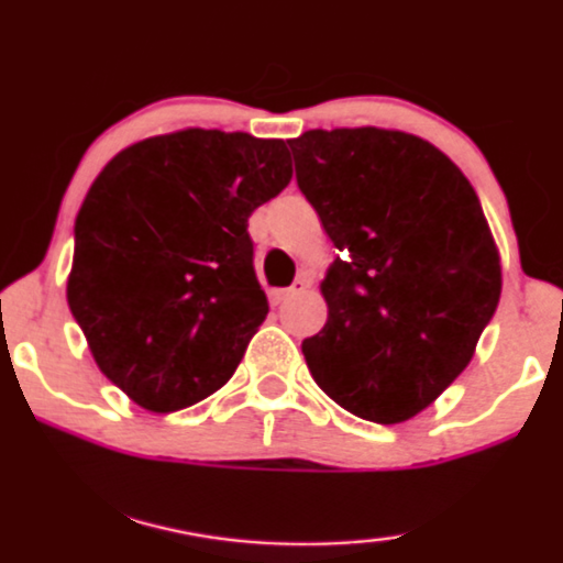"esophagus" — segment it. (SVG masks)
Returning a JSON list of instances; mask_svg holds the SVG:
<instances>
[{
  "mask_svg": "<svg viewBox=\"0 0 563 563\" xmlns=\"http://www.w3.org/2000/svg\"><path fill=\"white\" fill-rule=\"evenodd\" d=\"M305 289H308V282H305V279H297V282L291 284V287H287V289H272V291H268V299H272L274 308H282V305L287 302V299L297 297V295H302Z\"/></svg>",
  "mask_w": 563,
  "mask_h": 563,
  "instance_id": "esophagus-1",
  "label": "esophagus"
}]
</instances>
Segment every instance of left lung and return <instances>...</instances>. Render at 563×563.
Listing matches in <instances>:
<instances>
[{
    "instance_id": "1",
    "label": "left lung",
    "mask_w": 563,
    "mask_h": 563,
    "mask_svg": "<svg viewBox=\"0 0 563 563\" xmlns=\"http://www.w3.org/2000/svg\"><path fill=\"white\" fill-rule=\"evenodd\" d=\"M297 186L341 255L320 282L316 383L375 424L413 419L468 367L501 295V264L463 170L396 129H310L289 142Z\"/></svg>"
}]
</instances>
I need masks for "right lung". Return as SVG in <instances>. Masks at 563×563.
<instances>
[{
  "mask_svg": "<svg viewBox=\"0 0 563 563\" xmlns=\"http://www.w3.org/2000/svg\"><path fill=\"white\" fill-rule=\"evenodd\" d=\"M291 180L282 139L180 129L121 150L75 222L67 302L100 372L170 413L222 388L268 302L247 217Z\"/></svg>",
  "mask_w": 563,
  "mask_h": 563,
  "instance_id": "obj_1",
  "label": "right lung"
}]
</instances>
